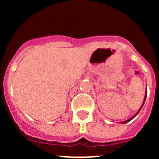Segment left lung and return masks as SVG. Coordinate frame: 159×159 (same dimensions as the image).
I'll return each mask as SVG.
<instances>
[{"instance_id": "left-lung-1", "label": "left lung", "mask_w": 159, "mask_h": 159, "mask_svg": "<svg viewBox=\"0 0 159 159\" xmlns=\"http://www.w3.org/2000/svg\"><path fill=\"white\" fill-rule=\"evenodd\" d=\"M147 91H146V94H145V98H144V100H143V104H142L141 107H140V109H139V111H138V112H137V113H136V114H135V115H134V116H133V117H132V118H130V119H127V120H126V121H124V122H122V123H128V122H130V120H131V119H134V117H135V116H137L138 114H139V111H140V110H141V109H142V107H143V104H144V102H145V100H146V98H147Z\"/></svg>"}]
</instances>
